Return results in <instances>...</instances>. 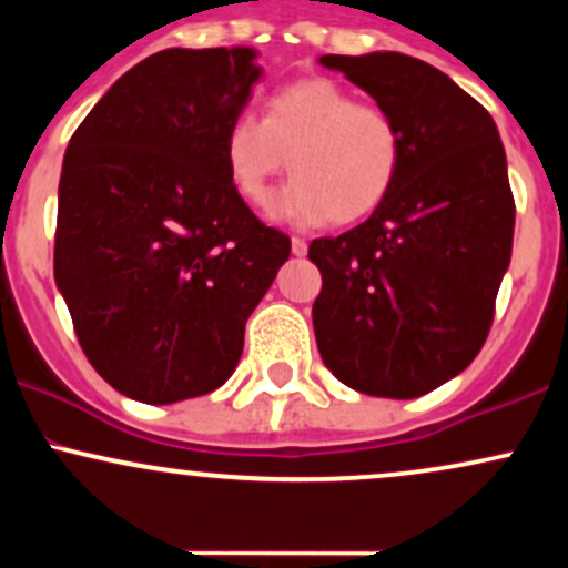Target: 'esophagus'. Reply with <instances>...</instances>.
<instances>
[{"label":"esophagus","mask_w":568,"mask_h":568,"mask_svg":"<svg viewBox=\"0 0 568 568\" xmlns=\"http://www.w3.org/2000/svg\"><path fill=\"white\" fill-rule=\"evenodd\" d=\"M291 251H293V256H304L306 240L304 237H291Z\"/></svg>","instance_id":"esophagus-1"}]
</instances>
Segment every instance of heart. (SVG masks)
Returning a JSON list of instances; mask_svg holds the SVG:
<instances>
[{
	"label": "heart",
	"instance_id": "b5f03b06",
	"mask_svg": "<svg viewBox=\"0 0 568 568\" xmlns=\"http://www.w3.org/2000/svg\"><path fill=\"white\" fill-rule=\"evenodd\" d=\"M234 192L264 207L272 181L296 175L272 205L293 224H352L379 211L403 165V133L395 116L328 80L306 77L266 98L264 120L237 114L221 141Z\"/></svg>",
	"mask_w": 568,
	"mask_h": 568
}]
</instances>
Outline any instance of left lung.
I'll return each mask as SVG.
<instances>
[{
	"label": "left lung",
	"mask_w": 568,
	"mask_h": 568,
	"mask_svg": "<svg viewBox=\"0 0 568 568\" xmlns=\"http://www.w3.org/2000/svg\"><path fill=\"white\" fill-rule=\"evenodd\" d=\"M321 63L395 116L403 165L368 221L312 240L317 349L347 387L408 400L462 374L491 328L515 226L505 146L491 114L419 58Z\"/></svg>",
	"instance_id": "8db88e82"
}]
</instances>
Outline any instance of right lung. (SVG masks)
I'll use <instances>...</instances> for the list:
<instances>
[{
	"label": "right lung",
	"instance_id": "right-lung-1",
	"mask_svg": "<svg viewBox=\"0 0 568 568\" xmlns=\"http://www.w3.org/2000/svg\"><path fill=\"white\" fill-rule=\"evenodd\" d=\"M253 48H171L122 74L71 135L55 285L90 366L165 406L221 387L288 234L234 192L221 141L262 77Z\"/></svg>",
	"mask_w": 568,
	"mask_h": 568
}]
</instances>
